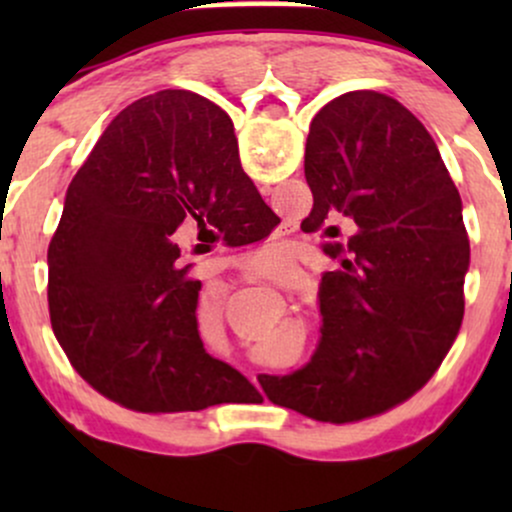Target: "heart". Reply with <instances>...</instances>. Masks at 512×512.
Here are the masks:
<instances>
[{
    "instance_id": "obj_1",
    "label": "heart",
    "mask_w": 512,
    "mask_h": 512,
    "mask_svg": "<svg viewBox=\"0 0 512 512\" xmlns=\"http://www.w3.org/2000/svg\"><path fill=\"white\" fill-rule=\"evenodd\" d=\"M274 267H281V262H274ZM199 322H204L202 320V313H199ZM202 332H204V325H202Z\"/></svg>"
}]
</instances>
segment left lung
<instances>
[{"label":"left lung","instance_id":"left-lung-1","mask_svg":"<svg viewBox=\"0 0 512 512\" xmlns=\"http://www.w3.org/2000/svg\"><path fill=\"white\" fill-rule=\"evenodd\" d=\"M308 231L339 269L320 281V342L303 368L262 375L274 404L317 421L366 419L414 395L460 332L469 238L431 134L395 98L349 91L320 108L305 144Z\"/></svg>","mask_w":512,"mask_h":512}]
</instances>
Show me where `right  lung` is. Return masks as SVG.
Segmentation results:
<instances>
[{
	"label": "right lung",
	"instance_id": "add662e5",
	"mask_svg": "<svg viewBox=\"0 0 512 512\" xmlns=\"http://www.w3.org/2000/svg\"><path fill=\"white\" fill-rule=\"evenodd\" d=\"M257 207L219 105L192 91L127 105L74 175L48 248L50 322L76 373L137 411H199L252 387L204 349L202 284L175 238Z\"/></svg>",
	"mask_w": 512,
	"mask_h": 512
}]
</instances>
